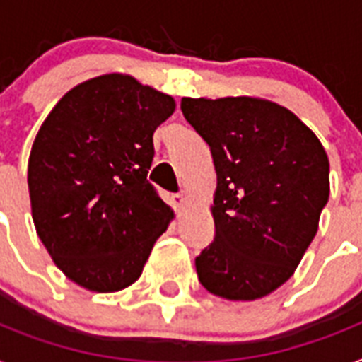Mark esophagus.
Segmentation results:
<instances>
[{"label":"esophagus","mask_w":362,"mask_h":362,"mask_svg":"<svg viewBox=\"0 0 362 362\" xmlns=\"http://www.w3.org/2000/svg\"><path fill=\"white\" fill-rule=\"evenodd\" d=\"M173 206H175L176 211H180L182 208L186 206V202H187V195L186 193H176V195H173Z\"/></svg>","instance_id":"34e87169"}]
</instances>
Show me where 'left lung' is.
Masks as SVG:
<instances>
[{"label":"left lung","instance_id":"8db88e82","mask_svg":"<svg viewBox=\"0 0 362 362\" xmlns=\"http://www.w3.org/2000/svg\"><path fill=\"white\" fill-rule=\"evenodd\" d=\"M217 173L216 238L195 258L208 292L255 301L292 277L329 201L324 145L290 110L255 96L182 98Z\"/></svg>","mask_w":362,"mask_h":362}]
</instances>
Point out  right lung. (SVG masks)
Returning a JSON list of instances; mask_svg holds the SVG:
<instances>
[{"instance_id": "obj_1", "label": "right lung", "mask_w": 362, "mask_h": 362, "mask_svg": "<svg viewBox=\"0 0 362 362\" xmlns=\"http://www.w3.org/2000/svg\"><path fill=\"white\" fill-rule=\"evenodd\" d=\"M175 107L173 96L113 72L70 89L35 137V228L55 266L85 290L134 284L175 217L146 180L152 135Z\"/></svg>"}]
</instances>
